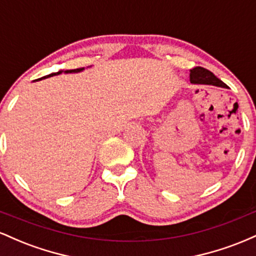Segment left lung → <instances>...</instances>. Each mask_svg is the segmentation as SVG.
I'll list each match as a JSON object with an SVG mask.
<instances>
[{"label":"left lung","mask_w":256,"mask_h":256,"mask_svg":"<svg viewBox=\"0 0 256 256\" xmlns=\"http://www.w3.org/2000/svg\"><path fill=\"white\" fill-rule=\"evenodd\" d=\"M190 82L194 84H207L214 85V86L228 88V85L224 82L220 80L212 72L204 68V67H195V68L190 70Z\"/></svg>","instance_id":"8db88e82"}]
</instances>
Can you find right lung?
<instances>
[{"label": "right lung", "mask_w": 256, "mask_h": 256, "mask_svg": "<svg viewBox=\"0 0 256 256\" xmlns=\"http://www.w3.org/2000/svg\"><path fill=\"white\" fill-rule=\"evenodd\" d=\"M82 70L83 68H76V70H68V71H64L66 73H72V72H80ZM62 72V71H58V72H56V73H52V74H49V76H54V74H60V73Z\"/></svg>", "instance_id": "add662e5"}]
</instances>
